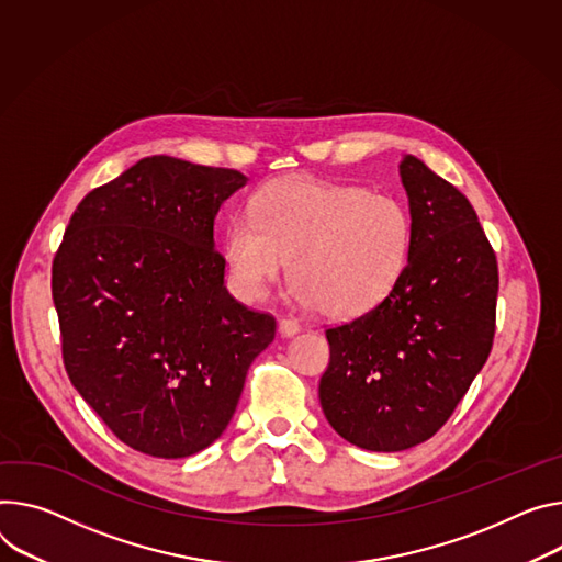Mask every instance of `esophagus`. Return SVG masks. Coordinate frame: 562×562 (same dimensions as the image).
<instances>
[{
	"label": "esophagus",
	"mask_w": 562,
	"mask_h": 562,
	"mask_svg": "<svg viewBox=\"0 0 562 562\" xmlns=\"http://www.w3.org/2000/svg\"><path fill=\"white\" fill-rule=\"evenodd\" d=\"M278 331H280L282 336H295V334L300 331V325H297V321H293V318H280Z\"/></svg>",
	"instance_id": "obj_1"
}]
</instances>
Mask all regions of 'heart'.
<instances>
[{
  "label": "heart",
  "mask_w": 562,
  "mask_h": 562,
  "mask_svg": "<svg viewBox=\"0 0 562 562\" xmlns=\"http://www.w3.org/2000/svg\"><path fill=\"white\" fill-rule=\"evenodd\" d=\"M411 248L413 217L396 196L312 177L269 183L252 217L224 233L228 278L244 300H262L289 260L295 295L340 321L379 307Z\"/></svg>",
  "instance_id": "1"
}]
</instances>
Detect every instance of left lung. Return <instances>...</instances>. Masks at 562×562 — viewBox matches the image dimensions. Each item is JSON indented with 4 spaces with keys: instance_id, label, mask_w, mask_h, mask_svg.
<instances>
[{
    "instance_id": "8db88e82",
    "label": "left lung",
    "mask_w": 562,
    "mask_h": 562,
    "mask_svg": "<svg viewBox=\"0 0 562 562\" xmlns=\"http://www.w3.org/2000/svg\"><path fill=\"white\" fill-rule=\"evenodd\" d=\"M411 260L372 312L329 327L321 405L349 443L396 452L430 439L484 368L495 336L497 260L471 201L405 155Z\"/></svg>"
}]
</instances>
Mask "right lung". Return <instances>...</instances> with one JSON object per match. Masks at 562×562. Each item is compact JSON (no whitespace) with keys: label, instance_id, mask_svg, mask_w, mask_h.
Instances as JSON below:
<instances>
[{"label":"right lung","instance_id":"obj_1","mask_svg":"<svg viewBox=\"0 0 562 562\" xmlns=\"http://www.w3.org/2000/svg\"><path fill=\"white\" fill-rule=\"evenodd\" d=\"M246 177L147 157L91 190L50 271L63 361L78 394L130 448L190 457L228 426L276 318L224 286L213 226Z\"/></svg>","mask_w":562,"mask_h":562}]
</instances>
